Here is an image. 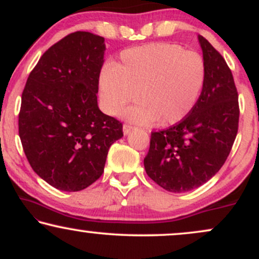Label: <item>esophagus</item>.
Segmentation results:
<instances>
[{
  "label": "esophagus",
  "instance_id": "obj_1",
  "mask_svg": "<svg viewBox=\"0 0 259 259\" xmlns=\"http://www.w3.org/2000/svg\"><path fill=\"white\" fill-rule=\"evenodd\" d=\"M134 129H135V126L130 125V124H124V125H123V132H124V134H125V135H126V134H129Z\"/></svg>",
  "mask_w": 259,
  "mask_h": 259
}]
</instances>
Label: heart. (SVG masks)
<instances>
[{
	"instance_id": "heart-1",
	"label": "heart",
	"mask_w": 259,
	"mask_h": 259,
	"mask_svg": "<svg viewBox=\"0 0 259 259\" xmlns=\"http://www.w3.org/2000/svg\"><path fill=\"white\" fill-rule=\"evenodd\" d=\"M206 64L194 51L175 44H150L121 52L117 64H107L100 75V95L106 112H127L144 125L179 123L191 112L203 88ZM137 96H135V94Z\"/></svg>"
}]
</instances>
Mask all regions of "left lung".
Returning a JSON list of instances; mask_svg holds the SVG:
<instances>
[{
	"instance_id": "obj_1",
	"label": "left lung",
	"mask_w": 259,
	"mask_h": 259,
	"mask_svg": "<svg viewBox=\"0 0 259 259\" xmlns=\"http://www.w3.org/2000/svg\"><path fill=\"white\" fill-rule=\"evenodd\" d=\"M206 79L191 112L168 129L151 133L145 170L169 192L197 189L227 160L239 129V95L227 62L198 35Z\"/></svg>"
}]
</instances>
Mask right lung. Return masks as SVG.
I'll list each match as a JSON object with an SVG mask.
<instances>
[{
  "instance_id": "1",
  "label": "right lung",
  "mask_w": 259,
  "mask_h": 259,
  "mask_svg": "<svg viewBox=\"0 0 259 259\" xmlns=\"http://www.w3.org/2000/svg\"><path fill=\"white\" fill-rule=\"evenodd\" d=\"M105 38L75 31L50 47L22 94L19 138L32 170L62 191H80L102 175L123 124L100 111Z\"/></svg>"
}]
</instances>
